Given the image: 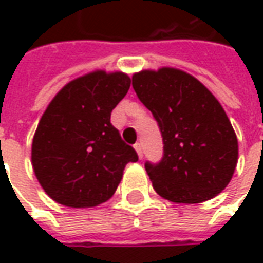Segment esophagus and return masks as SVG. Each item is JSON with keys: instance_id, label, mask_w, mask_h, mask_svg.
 Segmentation results:
<instances>
[{"instance_id": "1", "label": "esophagus", "mask_w": 263, "mask_h": 263, "mask_svg": "<svg viewBox=\"0 0 263 263\" xmlns=\"http://www.w3.org/2000/svg\"><path fill=\"white\" fill-rule=\"evenodd\" d=\"M134 148H135V151H137L138 156H139V158H142L143 154H142V146H141V143L139 142L135 143V145H134Z\"/></svg>"}]
</instances>
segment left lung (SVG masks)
<instances>
[{
	"label": "left lung",
	"instance_id": "obj_1",
	"mask_svg": "<svg viewBox=\"0 0 263 263\" xmlns=\"http://www.w3.org/2000/svg\"><path fill=\"white\" fill-rule=\"evenodd\" d=\"M132 87L163 138L160 163H145L155 192L179 204L218 196L238 163L237 135L220 101L194 76L167 66L134 73Z\"/></svg>",
	"mask_w": 263,
	"mask_h": 263
}]
</instances>
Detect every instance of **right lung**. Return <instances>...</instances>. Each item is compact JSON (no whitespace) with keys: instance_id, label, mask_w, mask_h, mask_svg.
<instances>
[{"instance_id":"add662e5","label":"right lung","mask_w":263,"mask_h":263,"mask_svg":"<svg viewBox=\"0 0 263 263\" xmlns=\"http://www.w3.org/2000/svg\"><path fill=\"white\" fill-rule=\"evenodd\" d=\"M129 86L124 71L97 69L69 81L49 103L32 139L31 162L53 201L71 209L105 203L126 163L138 160L109 122Z\"/></svg>"}]
</instances>
